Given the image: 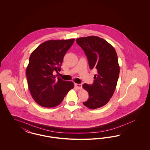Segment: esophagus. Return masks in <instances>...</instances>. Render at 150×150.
Masks as SVG:
<instances>
[{
    "mask_svg": "<svg viewBox=\"0 0 150 150\" xmlns=\"http://www.w3.org/2000/svg\"><path fill=\"white\" fill-rule=\"evenodd\" d=\"M75 86L79 89H82V84H75Z\"/></svg>",
    "mask_w": 150,
    "mask_h": 150,
    "instance_id": "obj_1",
    "label": "esophagus"
}]
</instances>
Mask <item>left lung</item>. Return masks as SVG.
Wrapping results in <instances>:
<instances>
[{"label":"left lung","mask_w":150,"mask_h":150,"mask_svg":"<svg viewBox=\"0 0 150 150\" xmlns=\"http://www.w3.org/2000/svg\"><path fill=\"white\" fill-rule=\"evenodd\" d=\"M76 41L84 51L90 69L97 70L93 84L83 85L89 97L83 103L90 109L102 107L108 102L117 85L120 73L117 53L110 43L98 36L81 37Z\"/></svg>","instance_id":"left-lung-1"}]
</instances>
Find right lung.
<instances>
[{
    "instance_id": "right-lung-1",
    "label": "right lung",
    "mask_w": 150,
    "mask_h": 150,
    "mask_svg": "<svg viewBox=\"0 0 150 150\" xmlns=\"http://www.w3.org/2000/svg\"><path fill=\"white\" fill-rule=\"evenodd\" d=\"M74 41V39L48 40L31 53L26 68L28 84L33 98L40 106H57L74 88L72 81L56 79L53 73L61 71L64 54Z\"/></svg>"
}]
</instances>
